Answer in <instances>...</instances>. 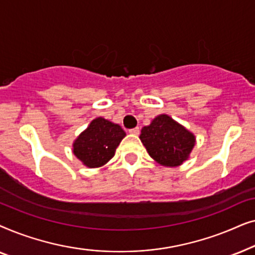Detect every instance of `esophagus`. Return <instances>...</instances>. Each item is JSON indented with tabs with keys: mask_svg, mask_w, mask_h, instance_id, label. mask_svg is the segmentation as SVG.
<instances>
[{
	"mask_svg": "<svg viewBox=\"0 0 255 255\" xmlns=\"http://www.w3.org/2000/svg\"><path fill=\"white\" fill-rule=\"evenodd\" d=\"M128 132H130V133H131V134L138 135L139 133H140V130H139V128H131V130H130V131H128Z\"/></svg>",
	"mask_w": 255,
	"mask_h": 255,
	"instance_id": "34e87169",
	"label": "esophagus"
}]
</instances>
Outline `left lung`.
Instances as JSON below:
<instances>
[{"label":"left lung","instance_id":"1","mask_svg":"<svg viewBox=\"0 0 255 255\" xmlns=\"http://www.w3.org/2000/svg\"><path fill=\"white\" fill-rule=\"evenodd\" d=\"M149 156L163 167H179L196 144L193 132L166 114L158 115L139 135Z\"/></svg>","mask_w":255,"mask_h":255}]
</instances>
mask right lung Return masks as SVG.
<instances>
[{
  "mask_svg": "<svg viewBox=\"0 0 255 255\" xmlns=\"http://www.w3.org/2000/svg\"><path fill=\"white\" fill-rule=\"evenodd\" d=\"M127 133L121 125L97 117L73 142V153L82 165L99 168L115 155L116 148Z\"/></svg>",
  "mask_w": 255,
  "mask_h": 255,
  "instance_id": "right-lung-1",
  "label": "right lung"
}]
</instances>
